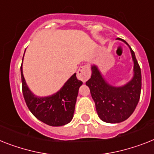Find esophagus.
Masks as SVG:
<instances>
[{"label": "esophagus", "mask_w": 154, "mask_h": 154, "mask_svg": "<svg viewBox=\"0 0 154 154\" xmlns=\"http://www.w3.org/2000/svg\"><path fill=\"white\" fill-rule=\"evenodd\" d=\"M77 77L80 81L86 82L91 77V69L88 66H82L77 70Z\"/></svg>", "instance_id": "34e87169"}]
</instances>
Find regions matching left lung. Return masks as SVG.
Segmentation results:
<instances>
[{"mask_svg":"<svg viewBox=\"0 0 154 154\" xmlns=\"http://www.w3.org/2000/svg\"><path fill=\"white\" fill-rule=\"evenodd\" d=\"M128 47L134 62V74L129 82L121 87L112 86L105 81L95 65L91 66V77L86 82L99 118L107 123H120L127 120L135 109L140 98L141 69L135 52L129 45Z\"/></svg>","mask_w":154,"mask_h":154,"instance_id":"1","label":"left lung"}]
</instances>
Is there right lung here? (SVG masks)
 I'll return each instance as SVG.
<instances>
[{"mask_svg":"<svg viewBox=\"0 0 154 154\" xmlns=\"http://www.w3.org/2000/svg\"><path fill=\"white\" fill-rule=\"evenodd\" d=\"M20 69L23 97L33 116L50 126L58 127L69 123L73 117L78 90L83 84L77 79L76 73L56 93L49 96L38 97L33 95L27 86L22 66Z\"/></svg>","mask_w":154,"mask_h":154,"instance_id":"right-lung-1","label":"right lung"}]
</instances>
